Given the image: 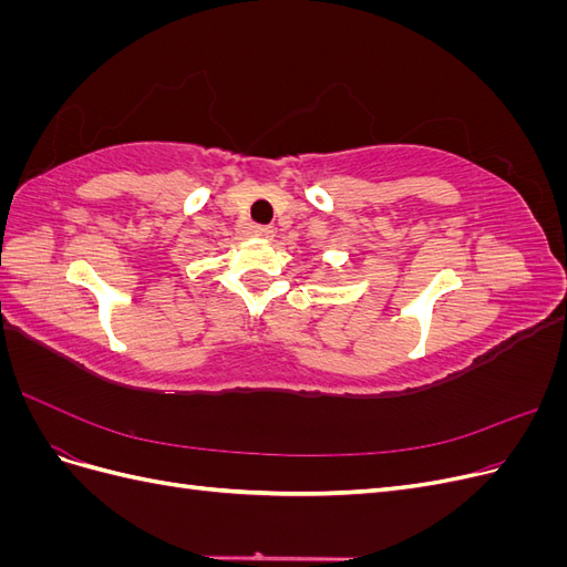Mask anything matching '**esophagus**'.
<instances>
[{"label": "esophagus", "mask_w": 567, "mask_h": 567, "mask_svg": "<svg viewBox=\"0 0 567 567\" xmlns=\"http://www.w3.org/2000/svg\"><path fill=\"white\" fill-rule=\"evenodd\" d=\"M252 234L260 236V238H271V236H274V229H271V227H265V225H255V227H252Z\"/></svg>", "instance_id": "34e87169"}]
</instances>
